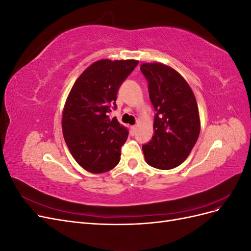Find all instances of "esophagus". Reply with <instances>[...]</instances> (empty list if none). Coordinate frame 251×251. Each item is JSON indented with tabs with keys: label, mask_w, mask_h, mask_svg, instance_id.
I'll use <instances>...</instances> for the list:
<instances>
[{
	"label": "esophagus",
	"mask_w": 251,
	"mask_h": 251,
	"mask_svg": "<svg viewBox=\"0 0 251 251\" xmlns=\"http://www.w3.org/2000/svg\"><path fill=\"white\" fill-rule=\"evenodd\" d=\"M131 132H132V134H134L136 132V126H131Z\"/></svg>",
	"instance_id": "34e87169"
}]
</instances>
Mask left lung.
<instances>
[{
	"label": "left lung",
	"instance_id": "1",
	"mask_svg": "<svg viewBox=\"0 0 251 251\" xmlns=\"http://www.w3.org/2000/svg\"><path fill=\"white\" fill-rule=\"evenodd\" d=\"M140 70L156 111L154 136L142 146L144 158L155 169L172 170L185 160L199 137L198 104L186 80L171 67L142 64Z\"/></svg>",
	"mask_w": 251,
	"mask_h": 251
}]
</instances>
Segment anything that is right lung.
Returning a JSON list of instances; mask_svg holds the SVG:
<instances>
[{"label": "right lung", "instance_id": "obj_1", "mask_svg": "<svg viewBox=\"0 0 251 251\" xmlns=\"http://www.w3.org/2000/svg\"><path fill=\"white\" fill-rule=\"evenodd\" d=\"M137 60L101 59L83 71L75 81L63 112V134L70 153L86 171L112 170L120 160L128 130L108 113L116 109L118 90Z\"/></svg>", "mask_w": 251, "mask_h": 251}]
</instances>
